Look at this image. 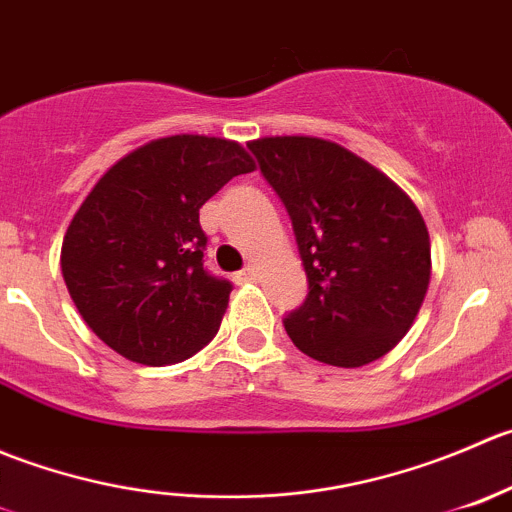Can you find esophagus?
<instances>
[{
  "label": "esophagus",
  "instance_id": "1",
  "mask_svg": "<svg viewBox=\"0 0 512 512\" xmlns=\"http://www.w3.org/2000/svg\"><path fill=\"white\" fill-rule=\"evenodd\" d=\"M236 281H239V283H251V281H256V268H254V266L241 268V271L236 273Z\"/></svg>",
  "mask_w": 512,
  "mask_h": 512
}]
</instances>
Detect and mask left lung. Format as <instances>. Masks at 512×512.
<instances>
[{"label":"left lung","instance_id":"left-lung-1","mask_svg":"<svg viewBox=\"0 0 512 512\" xmlns=\"http://www.w3.org/2000/svg\"><path fill=\"white\" fill-rule=\"evenodd\" d=\"M283 201L308 278V296L283 318L296 348L358 368L408 333L430 281L426 221L368 161L311 136L249 144Z\"/></svg>","mask_w":512,"mask_h":512}]
</instances>
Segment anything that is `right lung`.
<instances>
[{
    "label": "right lung",
    "mask_w": 512,
    "mask_h": 512,
    "mask_svg": "<svg viewBox=\"0 0 512 512\" xmlns=\"http://www.w3.org/2000/svg\"><path fill=\"white\" fill-rule=\"evenodd\" d=\"M254 169L236 141L181 134L131 151L96 181L64 236L62 273L106 346L166 366L216 336L234 286L204 268L199 209Z\"/></svg>",
    "instance_id": "right-lung-1"
}]
</instances>
